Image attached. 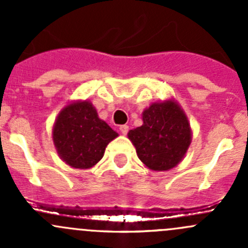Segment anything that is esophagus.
<instances>
[{
	"instance_id": "obj_1",
	"label": "esophagus",
	"mask_w": 248,
	"mask_h": 248,
	"mask_svg": "<svg viewBox=\"0 0 248 248\" xmlns=\"http://www.w3.org/2000/svg\"><path fill=\"white\" fill-rule=\"evenodd\" d=\"M128 131H129V127L127 126V124H122V126H120V132H121L122 134H127L128 133Z\"/></svg>"
}]
</instances>
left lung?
I'll return each mask as SVG.
<instances>
[{
  "label": "left lung",
  "mask_w": 248,
  "mask_h": 248,
  "mask_svg": "<svg viewBox=\"0 0 248 248\" xmlns=\"http://www.w3.org/2000/svg\"><path fill=\"white\" fill-rule=\"evenodd\" d=\"M142 126L132 129L128 138L139 159L152 170L174 168L191 144L186 115L175 102L154 103L142 112Z\"/></svg>",
  "instance_id": "left-lung-1"
}]
</instances>
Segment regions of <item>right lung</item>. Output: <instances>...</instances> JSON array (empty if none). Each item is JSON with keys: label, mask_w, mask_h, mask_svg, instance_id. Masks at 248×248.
<instances>
[{"label": "right lung", "mask_w": 248, "mask_h": 248, "mask_svg": "<svg viewBox=\"0 0 248 248\" xmlns=\"http://www.w3.org/2000/svg\"><path fill=\"white\" fill-rule=\"evenodd\" d=\"M117 137L89 102L67 106L60 112L52 138L60 157L73 168L87 169L103 157L107 145Z\"/></svg>", "instance_id": "add662e5"}]
</instances>
